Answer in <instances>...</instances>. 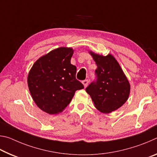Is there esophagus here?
<instances>
[{
  "label": "esophagus",
  "instance_id": "34e87169",
  "mask_svg": "<svg viewBox=\"0 0 157 157\" xmlns=\"http://www.w3.org/2000/svg\"><path fill=\"white\" fill-rule=\"evenodd\" d=\"M82 84H83L84 87H86L89 84V80L88 79H84V80L82 81Z\"/></svg>",
  "mask_w": 157,
  "mask_h": 157
}]
</instances>
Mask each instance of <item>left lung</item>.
Instances as JSON below:
<instances>
[{"label": "left lung", "mask_w": 157, "mask_h": 157, "mask_svg": "<svg viewBox=\"0 0 157 157\" xmlns=\"http://www.w3.org/2000/svg\"><path fill=\"white\" fill-rule=\"evenodd\" d=\"M98 66L96 80L86 87L95 107L100 112L109 113L122 107L127 100L130 84L118 62L113 55L103 56L89 52Z\"/></svg>", "instance_id": "8db88e82"}]
</instances>
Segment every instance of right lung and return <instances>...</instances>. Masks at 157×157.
I'll return each instance as SVG.
<instances>
[{"label":"right lung","instance_id":"right-lung-1","mask_svg":"<svg viewBox=\"0 0 157 157\" xmlns=\"http://www.w3.org/2000/svg\"><path fill=\"white\" fill-rule=\"evenodd\" d=\"M73 50L60 47L36 60L28 76V84L35 104L49 114L67 107L77 90L84 85L75 78L77 68L71 63Z\"/></svg>","mask_w":157,"mask_h":157}]
</instances>
